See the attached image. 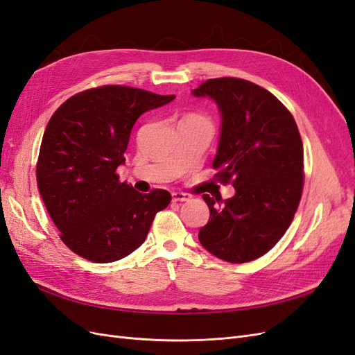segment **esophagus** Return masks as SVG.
<instances>
[{"instance_id":"34e87169","label":"esophagus","mask_w":355,"mask_h":355,"mask_svg":"<svg viewBox=\"0 0 355 355\" xmlns=\"http://www.w3.org/2000/svg\"><path fill=\"white\" fill-rule=\"evenodd\" d=\"M171 198H173V201H189L191 200V196L189 194H184V192H171Z\"/></svg>"}]
</instances>
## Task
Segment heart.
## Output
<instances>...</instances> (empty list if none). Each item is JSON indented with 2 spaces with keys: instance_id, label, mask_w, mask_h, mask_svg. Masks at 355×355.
Masks as SVG:
<instances>
[{
  "instance_id": "obj_1",
  "label": "heart",
  "mask_w": 355,
  "mask_h": 355,
  "mask_svg": "<svg viewBox=\"0 0 355 355\" xmlns=\"http://www.w3.org/2000/svg\"><path fill=\"white\" fill-rule=\"evenodd\" d=\"M187 118H194V120H201V121H206V120H204V118L202 116H200V115H191V116H187ZM207 123V121H206Z\"/></svg>"
}]
</instances>
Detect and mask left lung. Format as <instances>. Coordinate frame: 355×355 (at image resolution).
Instances as JSON below:
<instances>
[{
	"label": "left lung",
	"mask_w": 355,
	"mask_h": 355,
	"mask_svg": "<svg viewBox=\"0 0 355 355\" xmlns=\"http://www.w3.org/2000/svg\"><path fill=\"white\" fill-rule=\"evenodd\" d=\"M192 94L218 105L213 168L235 189L228 200L202 196L210 219L198 240L222 261H254L283 237L302 196L304 146L295 118L272 93L240 78L207 80Z\"/></svg>",
	"instance_id": "left-lung-1"
}]
</instances>
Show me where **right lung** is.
I'll use <instances>...</instances> for the list:
<instances>
[{"mask_svg": "<svg viewBox=\"0 0 355 355\" xmlns=\"http://www.w3.org/2000/svg\"><path fill=\"white\" fill-rule=\"evenodd\" d=\"M175 98L103 85L72 96L51 115L37 184L62 241L73 253L98 263L120 261L142 245L157 211L168 206V191L141 194L115 171L125 163L137 118Z\"/></svg>", "mask_w": 355, "mask_h": 355, "instance_id": "right-lung-1", "label": "right lung"}]
</instances>
